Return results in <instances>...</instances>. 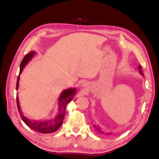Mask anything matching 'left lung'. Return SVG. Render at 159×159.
Returning <instances> with one entry per match:
<instances>
[{"label": "left lung", "mask_w": 159, "mask_h": 159, "mask_svg": "<svg viewBox=\"0 0 159 159\" xmlns=\"http://www.w3.org/2000/svg\"><path fill=\"white\" fill-rule=\"evenodd\" d=\"M139 72H140V73H141V74L143 75V72H142V70H141V66H139ZM98 131H99V129H98Z\"/></svg>", "instance_id": "1"}]
</instances>
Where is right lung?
Returning a JSON list of instances; mask_svg holds the SVG:
<instances>
[{"mask_svg":"<svg viewBox=\"0 0 159 159\" xmlns=\"http://www.w3.org/2000/svg\"><path fill=\"white\" fill-rule=\"evenodd\" d=\"M35 52L31 51L30 52L27 54L24 58L22 59L20 66V74L22 72L24 67L28 63L32 56L34 55ZM19 80H20V75H18L17 81H16V89H18L19 85ZM76 89H68L64 90L62 93L61 94L60 99H59V111L57 115H56V118L54 119L50 120V121H48L45 122H40V121H32L28 119L22 115L20 105H19L18 102V94L16 95V103H17V107L18 109V112L20 113V117L23 121L25 122L26 125L29 127L33 131H35L36 132L40 133H52L56 131L58 129L60 126L61 125L62 123H63L64 119L65 117V112H66V105L70 102L73 99L74 95L75 93Z\"/></svg>","mask_w":159,"mask_h":159,"instance_id":"1","label":"right lung"}]
</instances>
